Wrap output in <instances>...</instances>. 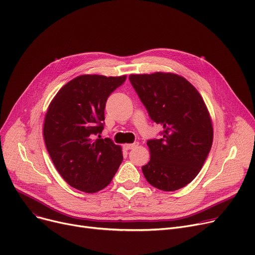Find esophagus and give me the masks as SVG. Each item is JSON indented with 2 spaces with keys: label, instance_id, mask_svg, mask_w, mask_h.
Listing matches in <instances>:
<instances>
[{
  "label": "esophagus",
  "instance_id": "esophagus-1",
  "mask_svg": "<svg viewBox=\"0 0 255 255\" xmlns=\"http://www.w3.org/2000/svg\"><path fill=\"white\" fill-rule=\"evenodd\" d=\"M138 144H139V143H138L137 141L133 142V143H126V144H124V148H125L126 150H131V149L136 148V146H137Z\"/></svg>",
  "mask_w": 255,
  "mask_h": 255
}]
</instances>
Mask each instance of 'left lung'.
I'll list each match as a JSON object with an SVG mask.
<instances>
[{
	"instance_id": "obj_1",
	"label": "left lung",
	"mask_w": 255,
	"mask_h": 255,
	"mask_svg": "<svg viewBox=\"0 0 255 255\" xmlns=\"http://www.w3.org/2000/svg\"><path fill=\"white\" fill-rule=\"evenodd\" d=\"M129 80L150 118L161 125V138L146 141L150 161L141 167L152 186L175 191L202 169L213 142V126L203 97L184 77L156 72Z\"/></svg>"
}]
</instances>
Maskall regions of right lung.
I'll list each match as a JSON object with an SVG mask.
<instances>
[{
    "label": "right lung",
    "mask_w": 255,
    "mask_h": 255,
    "mask_svg": "<svg viewBox=\"0 0 255 255\" xmlns=\"http://www.w3.org/2000/svg\"><path fill=\"white\" fill-rule=\"evenodd\" d=\"M125 80L126 75L77 76L48 106L43 125L46 149L62 178L77 190H102L122 163L120 145L111 138L94 137L104 128L107 98Z\"/></svg>",
    "instance_id": "add662e5"
}]
</instances>
